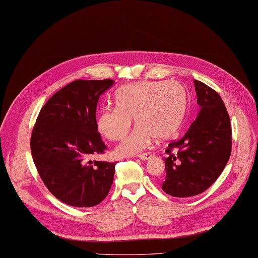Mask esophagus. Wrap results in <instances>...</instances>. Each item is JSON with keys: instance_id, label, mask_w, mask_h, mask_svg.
<instances>
[{"instance_id": "esophagus-1", "label": "esophagus", "mask_w": 258, "mask_h": 258, "mask_svg": "<svg viewBox=\"0 0 258 258\" xmlns=\"http://www.w3.org/2000/svg\"><path fill=\"white\" fill-rule=\"evenodd\" d=\"M151 156H153V154H151V153H144V154L138 155L137 157L140 158V159H142V160H148Z\"/></svg>"}]
</instances>
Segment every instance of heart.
<instances>
[{"mask_svg":"<svg viewBox=\"0 0 258 258\" xmlns=\"http://www.w3.org/2000/svg\"><path fill=\"white\" fill-rule=\"evenodd\" d=\"M117 105H107L97 117L98 131L110 141H122L131 131L133 118L137 128L116 148V154L141 153L151 137L166 140L180 127L186 110V92L176 82L145 81L126 85L115 95Z\"/></svg>","mask_w":258,"mask_h":258,"instance_id":"obj_1","label":"heart"}]
</instances>
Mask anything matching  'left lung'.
Segmentation results:
<instances>
[{
	"label": "left lung",
	"mask_w": 258,
	"mask_h": 258,
	"mask_svg": "<svg viewBox=\"0 0 258 258\" xmlns=\"http://www.w3.org/2000/svg\"><path fill=\"white\" fill-rule=\"evenodd\" d=\"M200 112L180 140L166 153L162 189L174 197L205 192L221 174L232 149V130L226 105L216 90L194 79Z\"/></svg>",
	"instance_id": "obj_1"
}]
</instances>
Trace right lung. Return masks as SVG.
<instances>
[{
	"mask_svg": "<svg viewBox=\"0 0 258 258\" xmlns=\"http://www.w3.org/2000/svg\"><path fill=\"white\" fill-rule=\"evenodd\" d=\"M114 81L77 79L52 96L32 130L30 148L52 195L74 207L100 204L111 188L116 162L90 161L107 146L98 132V100Z\"/></svg>",
	"mask_w": 258,
	"mask_h": 258,
	"instance_id": "obj_1",
	"label": "right lung"
}]
</instances>
